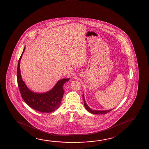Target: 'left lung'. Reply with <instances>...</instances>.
I'll return each instance as SVG.
<instances>
[{
    "label": "left lung",
    "instance_id": "left-lung-1",
    "mask_svg": "<svg viewBox=\"0 0 149 149\" xmlns=\"http://www.w3.org/2000/svg\"><path fill=\"white\" fill-rule=\"evenodd\" d=\"M83 100H84V106L86 108V109H87L89 112L92 113L93 114H105L107 112H109L112 109L108 110H105V111H100V110H93L91 109V108H90L89 107H88V106L87 105V104L85 102V98H84V94L83 95Z\"/></svg>",
    "mask_w": 149,
    "mask_h": 149
}]
</instances>
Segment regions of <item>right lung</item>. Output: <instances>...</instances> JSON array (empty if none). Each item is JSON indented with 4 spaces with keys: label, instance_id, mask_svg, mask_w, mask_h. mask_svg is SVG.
Here are the masks:
<instances>
[{
    "label": "right lung",
    "instance_id": "1",
    "mask_svg": "<svg viewBox=\"0 0 149 149\" xmlns=\"http://www.w3.org/2000/svg\"><path fill=\"white\" fill-rule=\"evenodd\" d=\"M25 47L18 60L17 69V81L23 100L28 105L34 110L41 112H52L59 107L63 94V85L69 78L59 80L55 87L49 91L44 93H36L26 87L21 77L20 61Z\"/></svg>",
    "mask_w": 149,
    "mask_h": 149
}]
</instances>
